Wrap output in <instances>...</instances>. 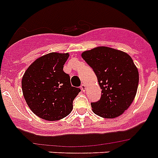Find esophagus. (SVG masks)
<instances>
[{
	"label": "esophagus",
	"mask_w": 158,
	"mask_h": 158,
	"mask_svg": "<svg viewBox=\"0 0 158 158\" xmlns=\"http://www.w3.org/2000/svg\"><path fill=\"white\" fill-rule=\"evenodd\" d=\"M81 90L82 91H85V85L83 83V84H81Z\"/></svg>",
	"instance_id": "1"
}]
</instances>
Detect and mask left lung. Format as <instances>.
Segmentation results:
<instances>
[{"instance_id":"left-lung-1","label":"left lung","mask_w":158,"mask_h":158,"mask_svg":"<svg viewBox=\"0 0 158 158\" xmlns=\"http://www.w3.org/2000/svg\"><path fill=\"white\" fill-rule=\"evenodd\" d=\"M81 57L93 69L102 89L100 99L91 103L93 112L104 118L119 117L132 103L138 89L139 72L131 57L106 46L86 50Z\"/></svg>"}]
</instances>
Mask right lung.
Masks as SVG:
<instances>
[{
    "label": "right lung",
    "mask_w": 158,
    "mask_h": 158,
    "mask_svg": "<svg viewBox=\"0 0 158 158\" xmlns=\"http://www.w3.org/2000/svg\"><path fill=\"white\" fill-rule=\"evenodd\" d=\"M69 55L50 53L28 67L22 79V89L27 105L36 116L57 121L73 110V103L81 91L72 86L70 77L64 72Z\"/></svg>",
    "instance_id": "obj_1"
}]
</instances>
